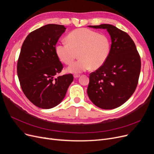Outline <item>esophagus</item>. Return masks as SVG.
<instances>
[{"instance_id":"34e87169","label":"esophagus","mask_w":154,"mask_h":154,"mask_svg":"<svg viewBox=\"0 0 154 154\" xmlns=\"http://www.w3.org/2000/svg\"><path fill=\"white\" fill-rule=\"evenodd\" d=\"M80 76L79 75V74H74V78H79L80 77Z\"/></svg>"}]
</instances>
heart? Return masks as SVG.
<instances>
[{
  "mask_svg": "<svg viewBox=\"0 0 154 154\" xmlns=\"http://www.w3.org/2000/svg\"><path fill=\"white\" fill-rule=\"evenodd\" d=\"M67 42H62L56 47L59 59L65 64H71L79 54L80 60L70 66L67 71L81 73L89 69H97L106 61L110 51L108 36L88 28H80L68 35Z\"/></svg>",
  "mask_w": 154,
  "mask_h": 154,
  "instance_id": "b5f03b06",
  "label": "heart"
}]
</instances>
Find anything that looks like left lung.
<instances>
[{"mask_svg": "<svg viewBox=\"0 0 154 154\" xmlns=\"http://www.w3.org/2000/svg\"><path fill=\"white\" fill-rule=\"evenodd\" d=\"M106 29L112 44L105 63L90 74L87 94L96 106L113 109L125 103L136 90L141 71V58L130 36L114 26H88Z\"/></svg>", "mask_w": 154, "mask_h": 154, "instance_id": "obj_1", "label": "left lung"}]
</instances>
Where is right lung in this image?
<instances>
[{"label":"right lung","mask_w":154,"mask_h":154,"mask_svg":"<svg viewBox=\"0 0 154 154\" xmlns=\"http://www.w3.org/2000/svg\"><path fill=\"white\" fill-rule=\"evenodd\" d=\"M63 25L48 24L27 35L17 62V74L23 92L41 109L61 103L73 81L72 74L56 78L63 66L56 53V44L66 31Z\"/></svg>","instance_id":"right-lung-1"}]
</instances>
